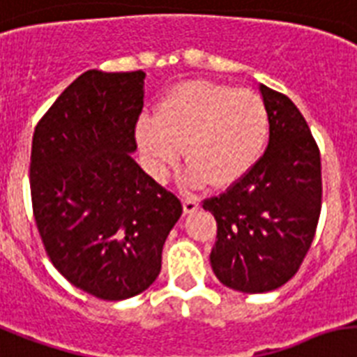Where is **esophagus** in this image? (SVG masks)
<instances>
[{"label": "esophagus", "mask_w": 357, "mask_h": 357, "mask_svg": "<svg viewBox=\"0 0 357 357\" xmlns=\"http://www.w3.org/2000/svg\"><path fill=\"white\" fill-rule=\"evenodd\" d=\"M199 208L198 199L192 198V196H185L183 198V211L185 214H194Z\"/></svg>", "instance_id": "34e87169"}]
</instances>
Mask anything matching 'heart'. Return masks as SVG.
<instances>
[{"instance_id":"1","label":"heart","mask_w":357,"mask_h":357,"mask_svg":"<svg viewBox=\"0 0 357 357\" xmlns=\"http://www.w3.org/2000/svg\"><path fill=\"white\" fill-rule=\"evenodd\" d=\"M269 137V113L251 89L213 80H188L170 88L158 115H143L135 141L158 179L181 161L190 167L187 181L229 187L262 158Z\"/></svg>"}]
</instances>
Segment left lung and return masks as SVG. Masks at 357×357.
Returning <instances> with one entry per match:
<instances>
[{"instance_id":"left-lung-1","label":"left lung","mask_w":357,"mask_h":357,"mask_svg":"<svg viewBox=\"0 0 357 357\" xmlns=\"http://www.w3.org/2000/svg\"><path fill=\"white\" fill-rule=\"evenodd\" d=\"M269 143L244 178L204 202L218 224L211 266L220 282L266 294L288 282L308 253L321 214V155L308 124L286 95L260 84Z\"/></svg>"}]
</instances>
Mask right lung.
<instances>
[{
	"label": "right lung",
	"mask_w": 357,
	"mask_h": 357,
	"mask_svg": "<svg viewBox=\"0 0 357 357\" xmlns=\"http://www.w3.org/2000/svg\"><path fill=\"white\" fill-rule=\"evenodd\" d=\"M144 77L89 69L33 135L31 196L45 251L69 282L104 301L152 286L165 240L183 213L132 158Z\"/></svg>",
	"instance_id": "obj_1"
}]
</instances>
